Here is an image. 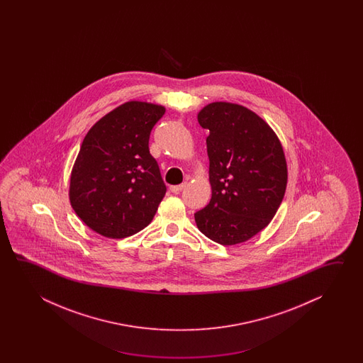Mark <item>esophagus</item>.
I'll return each mask as SVG.
<instances>
[{
  "label": "esophagus",
  "instance_id": "esophagus-1",
  "mask_svg": "<svg viewBox=\"0 0 363 363\" xmlns=\"http://www.w3.org/2000/svg\"><path fill=\"white\" fill-rule=\"evenodd\" d=\"M185 188V183H183V184H179V185H172V186H170V191L172 193H180L183 189Z\"/></svg>",
  "mask_w": 363,
  "mask_h": 363
}]
</instances>
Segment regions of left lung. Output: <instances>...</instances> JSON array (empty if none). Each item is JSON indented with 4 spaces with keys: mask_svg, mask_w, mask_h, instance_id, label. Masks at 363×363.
<instances>
[{
    "mask_svg": "<svg viewBox=\"0 0 363 363\" xmlns=\"http://www.w3.org/2000/svg\"><path fill=\"white\" fill-rule=\"evenodd\" d=\"M206 138L211 200L194 214L220 245L252 239L270 223L286 193V155L277 133L252 110L213 102L197 116Z\"/></svg>",
    "mask_w": 363,
    "mask_h": 363,
    "instance_id": "obj_1",
    "label": "left lung"
}]
</instances>
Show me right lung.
<instances>
[{
	"label": "right lung",
	"instance_id": "1",
	"mask_svg": "<svg viewBox=\"0 0 363 363\" xmlns=\"http://www.w3.org/2000/svg\"><path fill=\"white\" fill-rule=\"evenodd\" d=\"M166 108L128 101L85 135L69 178V203L91 230L123 239L144 230L166 185L149 152V136Z\"/></svg>",
	"mask_w": 363,
	"mask_h": 363
}]
</instances>
